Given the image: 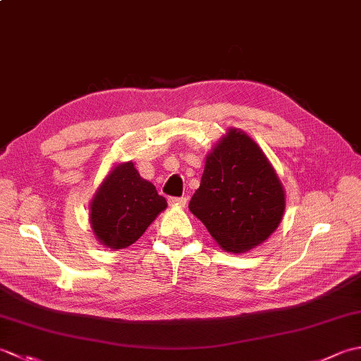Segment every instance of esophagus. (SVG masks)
<instances>
[{
    "mask_svg": "<svg viewBox=\"0 0 361 361\" xmlns=\"http://www.w3.org/2000/svg\"><path fill=\"white\" fill-rule=\"evenodd\" d=\"M167 202L171 206H178V208H185L186 197H169Z\"/></svg>",
    "mask_w": 361,
    "mask_h": 361,
    "instance_id": "esophagus-1",
    "label": "esophagus"
}]
</instances>
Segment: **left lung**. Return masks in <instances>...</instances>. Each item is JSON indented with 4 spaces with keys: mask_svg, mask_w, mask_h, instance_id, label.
Listing matches in <instances>:
<instances>
[{
    "mask_svg": "<svg viewBox=\"0 0 361 361\" xmlns=\"http://www.w3.org/2000/svg\"><path fill=\"white\" fill-rule=\"evenodd\" d=\"M189 209L221 248L245 252L278 228L286 194L259 145L231 128L206 157L200 188Z\"/></svg>",
    "mask_w": 361,
    "mask_h": 361,
    "instance_id": "obj_1",
    "label": "left lung"
}]
</instances>
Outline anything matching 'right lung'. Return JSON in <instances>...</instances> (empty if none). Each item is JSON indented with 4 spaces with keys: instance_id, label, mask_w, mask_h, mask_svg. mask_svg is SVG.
<instances>
[{
    "instance_id": "right-lung-1",
    "label": "right lung",
    "mask_w": 361,
    "mask_h": 361,
    "mask_svg": "<svg viewBox=\"0 0 361 361\" xmlns=\"http://www.w3.org/2000/svg\"><path fill=\"white\" fill-rule=\"evenodd\" d=\"M167 206L155 186L132 163L119 164L106 176L91 202V226L97 240L121 250L135 243Z\"/></svg>"
}]
</instances>
